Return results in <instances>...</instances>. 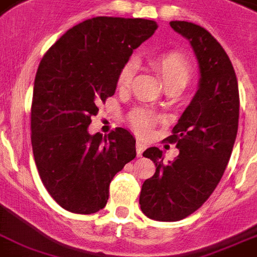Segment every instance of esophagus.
Masks as SVG:
<instances>
[{
    "label": "esophagus",
    "instance_id": "obj_1",
    "mask_svg": "<svg viewBox=\"0 0 257 257\" xmlns=\"http://www.w3.org/2000/svg\"><path fill=\"white\" fill-rule=\"evenodd\" d=\"M145 148H147V144H145V141H143V140H140V139H139V140H137V143H136L137 156L140 157L141 155H143V152H144Z\"/></svg>",
    "mask_w": 257,
    "mask_h": 257
}]
</instances>
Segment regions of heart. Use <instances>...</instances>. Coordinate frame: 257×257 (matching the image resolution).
<instances>
[{"instance_id": "obj_1", "label": "heart", "mask_w": 257, "mask_h": 257, "mask_svg": "<svg viewBox=\"0 0 257 257\" xmlns=\"http://www.w3.org/2000/svg\"><path fill=\"white\" fill-rule=\"evenodd\" d=\"M151 64H152L157 73L160 74L165 89L169 88V86H177L180 89H184L191 80V66L181 54L176 53V52L159 54V56L151 60ZM135 70H136L135 64L133 62H126L117 74V86L118 88H126L132 81ZM131 122L139 132L145 133L151 128L152 117L148 112H145L143 109H139V110L132 113Z\"/></svg>"}]
</instances>
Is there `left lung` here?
<instances>
[{
    "instance_id": "1",
    "label": "left lung",
    "mask_w": 257,
    "mask_h": 257,
    "mask_svg": "<svg viewBox=\"0 0 257 257\" xmlns=\"http://www.w3.org/2000/svg\"><path fill=\"white\" fill-rule=\"evenodd\" d=\"M185 37L199 64V86L172 136L179 156L164 164L163 151L148 148L143 156L156 172L143 184L140 207L159 221H177L197 211L217 187L227 168L239 126V86L232 62L217 40L201 26L171 21Z\"/></svg>"
}]
</instances>
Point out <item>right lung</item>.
<instances>
[{"label":"right lung","mask_w":257,"mask_h":257,"mask_svg":"<svg viewBox=\"0 0 257 257\" xmlns=\"http://www.w3.org/2000/svg\"><path fill=\"white\" fill-rule=\"evenodd\" d=\"M152 20L94 17L69 29L42 57L32 101V148L49 195L90 215L106 205L109 184L136 157L128 129L89 135L97 104L113 96L133 50L153 36Z\"/></svg>","instance_id":"1"}]
</instances>
